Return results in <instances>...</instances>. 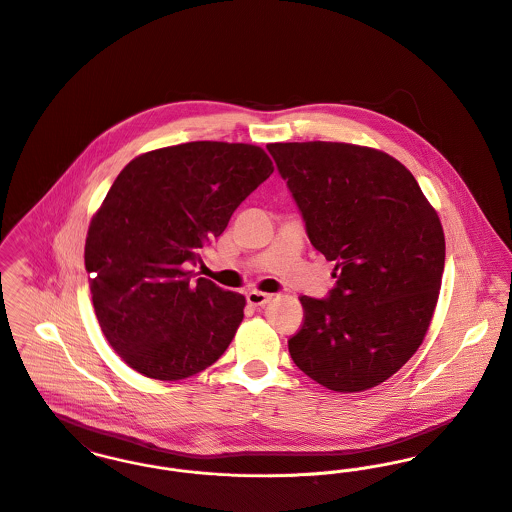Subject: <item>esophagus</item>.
<instances>
[{
	"mask_svg": "<svg viewBox=\"0 0 512 512\" xmlns=\"http://www.w3.org/2000/svg\"><path fill=\"white\" fill-rule=\"evenodd\" d=\"M245 296H247V302L251 306H265L273 298V294H267V292H261V290H249Z\"/></svg>",
	"mask_w": 512,
	"mask_h": 512,
	"instance_id": "34e87169",
	"label": "esophagus"
}]
</instances>
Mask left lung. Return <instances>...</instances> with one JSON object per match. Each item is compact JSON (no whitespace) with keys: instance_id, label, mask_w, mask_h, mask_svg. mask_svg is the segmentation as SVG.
<instances>
[{"instance_id":"obj_1","label":"left lung","mask_w":512,"mask_h":512,"mask_svg":"<svg viewBox=\"0 0 512 512\" xmlns=\"http://www.w3.org/2000/svg\"><path fill=\"white\" fill-rule=\"evenodd\" d=\"M310 243L336 263L328 298L300 296V371L338 393L381 385L416 353L442 286L446 239L416 178L349 143H271Z\"/></svg>"}]
</instances>
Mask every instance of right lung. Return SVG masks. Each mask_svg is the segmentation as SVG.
<instances>
[{"label": "right lung", "instance_id": "1", "mask_svg": "<svg viewBox=\"0 0 512 512\" xmlns=\"http://www.w3.org/2000/svg\"><path fill=\"white\" fill-rule=\"evenodd\" d=\"M273 171L261 147L192 141L145 153L117 174L92 218L84 263L100 328L131 369L178 381L224 355L245 296L192 281L186 265Z\"/></svg>", "mask_w": 512, "mask_h": 512}]
</instances>
